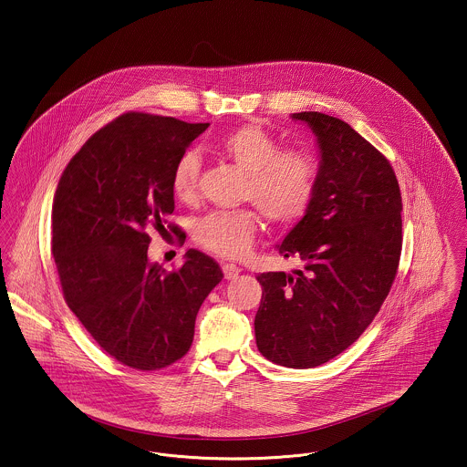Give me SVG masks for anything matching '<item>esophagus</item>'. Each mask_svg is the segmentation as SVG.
I'll use <instances>...</instances> for the list:
<instances>
[{
    "instance_id": "esophagus-1",
    "label": "esophagus",
    "mask_w": 467,
    "mask_h": 467,
    "mask_svg": "<svg viewBox=\"0 0 467 467\" xmlns=\"http://www.w3.org/2000/svg\"><path fill=\"white\" fill-rule=\"evenodd\" d=\"M223 276H225V280H234L238 275H240V267L236 266V265H231V263H227V265H223Z\"/></svg>"
}]
</instances>
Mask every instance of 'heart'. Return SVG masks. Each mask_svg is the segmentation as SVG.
Here are the masks:
<instances>
[{
	"label": "heart",
	"mask_w": 467,
	"mask_h": 467,
	"mask_svg": "<svg viewBox=\"0 0 467 467\" xmlns=\"http://www.w3.org/2000/svg\"><path fill=\"white\" fill-rule=\"evenodd\" d=\"M215 149L244 173L242 200L259 208L269 223L289 225L305 215L318 178V161L308 149H282L280 140L261 124H244L223 134ZM200 170L196 152L178 157L171 171L178 201H196ZM259 227L261 219L250 208L212 212L196 223L194 236L206 250L238 259L248 254Z\"/></svg>",
	"instance_id": "b5f03b06"
}]
</instances>
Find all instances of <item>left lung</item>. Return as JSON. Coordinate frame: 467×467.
Listing matches in <instances>:
<instances>
[{"instance_id": "8db88e82", "label": "left lung", "mask_w": 467, "mask_h": 467, "mask_svg": "<svg viewBox=\"0 0 467 467\" xmlns=\"http://www.w3.org/2000/svg\"><path fill=\"white\" fill-rule=\"evenodd\" d=\"M317 136L320 168L305 217L278 252L303 267L257 276V348L267 360L306 369L345 352L373 322L396 280L402 200L389 159L341 119L292 113Z\"/></svg>"}]
</instances>
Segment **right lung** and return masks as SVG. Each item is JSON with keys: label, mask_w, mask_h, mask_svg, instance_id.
Masks as SVG:
<instances>
[{"label": "right lung", "mask_w": 467, "mask_h": 467, "mask_svg": "<svg viewBox=\"0 0 467 467\" xmlns=\"http://www.w3.org/2000/svg\"><path fill=\"white\" fill-rule=\"evenodd\" d=\"M208 126L124 113L71 157L56 189L50 244L67 308L133 369H162L189 352L201 305L223 278L194 248L175 271L147 257L149 229H164L175 210L173 166Z\"/></svg>", "instance_id": "add662e5"}]
</instances>
